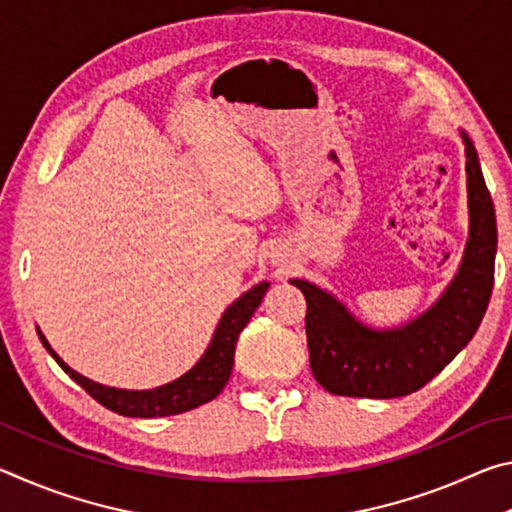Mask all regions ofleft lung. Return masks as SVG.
Returning a JSON list of instances; mask_svg holds the SVG:
<instances>
[{
    "mask_svg": "<svg viewBox=\"0 0 512 512\" xmlns=\"http://www.w3.org/2000/svg\"><path fill=\"white\" fill-rule=\"evenodd\" d=\"M467 225L458 271L433 305L409 323L377 329L352 314L327 289L289 280L307 300L311 372L325 391L345 397L391 400L415 393L461 352L479 329L495 284L497 219L485 187L479 153L465 131Z\"/></svg>",
    "mask_w": 512,
    "mask_h": 512,
    "instance_id": "8db88e82",
    "label": "left lung"
}]
</instances>
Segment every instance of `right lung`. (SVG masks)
Masks as SVG:
<instances>
[{"label":"right lung","mask_w":512,"mask_h":512,"mask_svg":"<svg viewBox=\"0 0 512 512\" xmlns=\"http://www.w3.org/2000/svg\"><path fill=\"white\" fill-rule=\"evenodd\" d=\"M271 282H259L253 289L232 302V305L223 311V316L216 325L212 341L185 375L169 381V384L149 388V391H128V388H115L103 386L99 381H92L83 377L67 366V363L58 357L56 350L51 348L45 334L38 329V336L47 352L56 359V363L63 368L76 384H79L85 393H90L94 400L106 406V409L115 411L126 418H164V415H176L192 411L196 406L205 402H212L216 395L223 391L232 375V366H235V348L241 329L248 325L250 316L255 314L259 302L266 296Z\"/></svg>","instance_id":"right-lung-1"}]
</instances>
